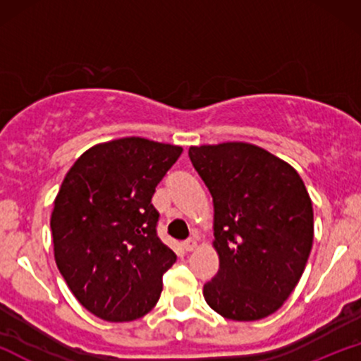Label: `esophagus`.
Wrapping results in <instances>:
<instances>
[{"instance_id":"obj_1","label":"esophagus","mask_w":361,"mask_h":361,"mask_svg":"<svg viewBox=\"0 0 361 361\" xmlns=\"http://www.w3.org/2000/svg\"><path fill=\"white\" fill-rule=\"evenodd\" d=\"M198 246V241L195 238H190V239H186V241L183 243V247L186 251H193L195 247Z\"/></svg>"}]
</instances>
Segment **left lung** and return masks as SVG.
Masks as SVG:
<instances>
[{
	"mask_svg": "<svg viewBox=\"0 0 361 361\" xmlns=\"http://www.w3.org/2000/svg\"><path fill=\"white\" fill-rule=\"evenodd\" d=\"M214 200L219 271L207 304L233 321L276 312L299 283L314 239L312 202L288 163L247 142L188 151Z\"/></svg>",
	"mask_w": 361,
	"mask_h": 361,
	"instance_id": "obj_1",
	"label": "left lung"
}]
</instances>
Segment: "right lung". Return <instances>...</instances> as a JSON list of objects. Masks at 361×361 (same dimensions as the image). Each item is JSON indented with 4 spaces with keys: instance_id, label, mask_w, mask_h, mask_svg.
Returning <instances> with one entry per match:
<instances>
[{
    "instance_id": "1",
    "label": "right lung",
    "mask_w": 361,
    "mask_h": 361,
    "mask_svg": "<svg viewBox=\"0 0 361 361\" xmlns=\"http://www.w3.org/2000/svg\"><path fill=\"white\" fill-rule=\"evenodd\" d=\"M183 149L142 137L90 147L54 200V258L80 304L110 322L134 321L159 300L176 255L157 238L156 186Z\"/></svg>"
}]
</instances>
